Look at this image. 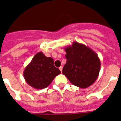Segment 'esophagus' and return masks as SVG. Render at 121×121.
Wrapping results in <instances>:
<instances>
[{
    "label": "esophagus",
    "mask_w": 121,
    "mask_h": 121,
    "mask_svg": "<svg viewBox=\"0 0 121 121\" xmlns=\"http://www.w3.org/2000/svg\"><path fill=\"white\" fill-rule=\"evenodd\" d=\"M59 69H60V70L61 71V72H62V70H63V66H61L60 68H59Z\"/></svg>",
    "instance_id": "esophagus-1"
}]
</instances>
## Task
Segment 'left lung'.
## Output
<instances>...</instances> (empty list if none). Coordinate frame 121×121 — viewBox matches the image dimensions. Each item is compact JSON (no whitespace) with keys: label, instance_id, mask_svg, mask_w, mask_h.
Masks as SVG:
<instances>
[{"label":"left lung","instance_id":"1","mask_svg":"<svg viewBox=\"0 0 121 121\" xmlns=\"http://www.w3.org/2000/svg\"><path fill=\"white\" fill-rule=\"evenodd\" d=\"M65 50L66 63L63 68V74L72 84L80 88H87L93 84L100 70L97 54L88 46L76 41Z\"/></svg>","mask_w":121,"mask_h":121}]
</instances>
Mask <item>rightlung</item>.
Wrapping results in <instances>:
<instances>
[{
  "instance_id": "right-lung-1",
  "label": "right lung",
  "mask_w": 121,
  "mask_h": 121,
  "mask_svg": "<svg viewBox=\"0 0 121 121\" xmlns=\"http://www.w3.org/2000/svg\"><path fill=\"white\" fill-rule=\"evenodd\" d=\"M60 73L58 68L54 66L53 59L39 52L26 67L23 75L26 82L33 88L43 89L49 86Z\"/></svg>"
}]
</instances>
